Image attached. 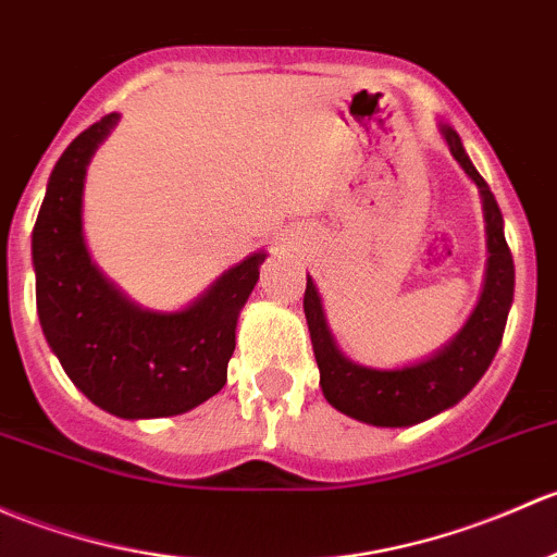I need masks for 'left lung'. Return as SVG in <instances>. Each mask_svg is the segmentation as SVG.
Returning a JSON list of instances; mask_svg holds the SVG:
<instances>
[{
    "mask_svg": "<svg viewBox=\"0 0 557 557\" xmlns=\"http://www.w3.org/2000/svg\"><path fill=\"white\" fill-rule=\"evenodd\" d=\"M450 154L459 162L467 178L478 186L485 219V263L483 290L450 342L432 355L421 357L400 368H371L349 360L338 349L331 325L325 320L323 298L318 285L307 274V294H304V314H307L309 336H312L314 360L320 368V386L325 400L349 419L371 426H413L437 413L454 408L467 392L475 386L488 371L496 349L502 344L507 314L515 294V263L505 239V219L491 195L483 175L475 171L472 160L461 146L459 133L450 125H437Z\"/></svg>",
    "mask_w": 557,
    "mask_h": 557,
    "instance_id": "left-lung-1",
    "label": "left lung"
}]
</instances>
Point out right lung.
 <instances>
[{"instance_id": "1", "label": "right lung", "mask_w": 557, "mask_h": 557, "mask_svg": "<svg viewBox=\"0 0 557 557\" xmlns=\"http://www.w3.org/2000/svg\"><path fill=\"white\" fill-rule=\"evenodd\" d=\"M116 122L114 111L79 133L47 181L32 232L39 323L66 376L98 408L120 419L178 417L226 384L239 312L267 250L234 263L184 309H146L122 294L82 230L87 165Z\"/></svg>"}]
</instances>
